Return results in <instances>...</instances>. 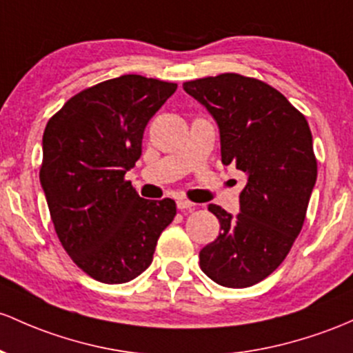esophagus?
Segmentation results:
<instances>
[{
  "mask_svg": "<svg viewBox=\"0 0 353 353\" xmlns=\"http://www.w3.org/2000/svg\"><path fill=\"white\" fill-rule=\"evenodd\" d=\"M177 209H179V211H183V212L194 211L196 204L191 203V201H188V199H179V201H177Z\"/></svg>",
  "mask_w": 353,
  "mask_h": 353,
  "instance_id": "obj_1",
  "label": "esophagus"
}]
</instances>
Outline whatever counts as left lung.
I'll use <instances>...</instances> for the list:
<instances>
[{"label":"left lung","instance_id":"1","mask_svg":"<svg viewBox=\"0 0 353 353\" xmlns=\"http://www.w3.org/2000/svg\"><path fill=\"white\" fill-rule=\"evenodd\" d=\"M208 108L221 135V161L248 174L238 216L218 204V238L199 253V266L218 285L246 288L283 263L303 228L316 157L305 115L271 85L239 73L183 83Z\"/></svg>","mask_w":353,"mask_h":353}]
</instances>
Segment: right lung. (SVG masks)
<instances>
[{"label":"right lung","instance_id":"add662e5","mask_svg":"<svg viewBox=\"0 0 353 353\" xmlns=\"http://www.w3.org/2000/svg\"><path fill=\"white\" fill-rule=\"evenodd\" d=\"M177 83L122 75L73 95L43 132L40 183L61 246L100 283L149 268L176 216L174 199L137 194L125 172L142 154L147 122Z\"/></svg>","mask_w":353,"mask_h":353}]
</instances>
